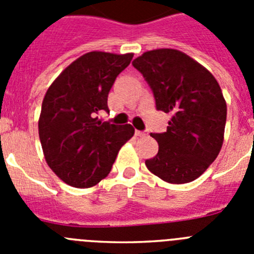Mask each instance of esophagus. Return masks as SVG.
Returning a JSON list of instances; mask_svg holds the SVG:
<instances>
[{"label":"esophagus","instance_id":"esophagus-1","mask_svg":"<svg viewBox=\"0 0 254 254\" xmlns=\"http://www.w3.org/2000/svg\"><path fill=\"white\" fill-rule=\"evenodd\" d=\"M134 134H136V136H138V137H145V136L147 134V132L146 131H136L134 132Z\"/></svg>","mask_w":254,"mask_h":254}]
</instances>
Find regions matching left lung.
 <instances>
[{
	"label": "left lung",
	"mask_w": 254,
	"mask_h": 254,
	"mask_svg": "<svg viewBox=\"0 0 254 254\" xmlns=\"http://www.w3.org/2000/svg\"><path fill=\"white\" fill-rule=\"evenodd\" d=\"M150 87L158 111L172 114L167 132L151 133L159 143L147 169L173 185L206 172L224 142L226 102L214 75L193 58L172 48L147 51L132 62Z\"/></svg>",
	"instance_id": "8db88e82"
}]
</instances>
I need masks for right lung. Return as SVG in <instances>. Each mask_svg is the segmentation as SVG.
<instances>
[{"mask_svg": "<svg viewBox=\"0 0 254 254\" xmlns=\"http://www.w3.org/2000/svg\"><path fill=\"white\" fill-rule=\"evenodd\" d=\"M133 53L94 51L75 60L48 87L38 129L44 158L56 176L76 188H90L109 174L121 147L133 136L131 125L98 120L108 109L114 80Z\"/></svg>", "mask_w": 254, "mask_h": 254, "instance_id": "1", "label": "right lung"}]
</instances>
